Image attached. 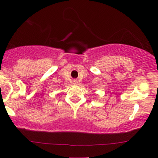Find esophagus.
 Returning <instances> with one entry per match:
<instances>
[{
  "mask_svg": "<svg viewBox=\"0 0 158 158\" xmlns=\"http://www.w3.org/2000/svg\"><path fill=\"white\" fill-rule=\"evenodd\" d=\"M73 82H74V83H77L78 81L77 80H74V81H73Z\"/></svg>",
  "mask_w": 158,
  "mask_h": 158,
  "instance_id": "1",
  "label": "esophagus"
}]
</instances>
